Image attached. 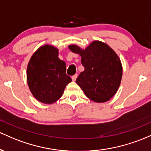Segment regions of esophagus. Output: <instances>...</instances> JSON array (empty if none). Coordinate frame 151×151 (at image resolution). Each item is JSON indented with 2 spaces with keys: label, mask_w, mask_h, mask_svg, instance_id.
<instances>
[{
  "label": "esophagus",
  "mask_w": 151,
  "mask_h": 151,
  "mask_svg": "<svg viewBox=\"0 0 151 151\" xmlns=\"http://www.w3.org/2000/svg\"><path fill=\"white\" fill-rule=\"evenodd\" d=\"M77 77H78L77 74H75V75H74V76H72V80H73V81H75L76 80V78H77Z\"/></svg>",
  "instance_id": "obj_1"
}]
</instances>
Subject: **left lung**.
Returning <instances> with one entry per match:
<instances>
[{"instance_id": "left-lung-1", "label": "left lung", "mask_w": 151, "mask_h": 151, "mask_svg": "<svg viewBox=\"0 0 151 151\" xmlns=\"http://www.w3.org/2000/svg\"><path fill=\"white\" fill-rule=\"evenodd\" d=\"M68 48L81 56L85 70L76 82L85 95L96 103L109 101L118 91L123 75L121 61L116 52L99 40H94L85 49L77 45Z\"/></svg>"}]
</instances>
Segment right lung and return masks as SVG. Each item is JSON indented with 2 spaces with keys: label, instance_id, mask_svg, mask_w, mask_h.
<instances>
[{
  "label": "right lung",
  "instance_id": "1",
  "mask_svg": "<svg viewBox=\"0 0 151 151\" xmlns=\"http://www.w3.org/2000/svg\"><path fill=\"white\" fill-rule=\"evenodd\" d=\"M71 80L66 65L58 58V49L51 45L40 47L27 66V82L33 96L45 104L55 103L62 96Z\"/></svg>",
  "mask_w": 151,
  "mask_h": 151
}]
</instances>
